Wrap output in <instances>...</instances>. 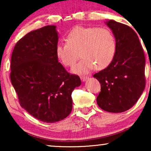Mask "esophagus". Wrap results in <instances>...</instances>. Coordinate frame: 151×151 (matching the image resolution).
<instances>
[{
	"instance_id": "esophagus-1",
	"label": "esophagus",
	"mask_w": 151,
	"mask_h": 151,
	"mask_svg": "<svg viewBox=\"0 0 151 151\" xmlns=\"http://www.w3.org/2000/svg\"><path fill=\"white\" fill-rule=\"evenodd\" d=\"M80 79H81L82 81L84 82L85 80L88 79V77H87V76H80Z\"/></svg>"
}]
</instances>
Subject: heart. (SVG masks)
<instances>
[{
  "mask_svg": "<svg viewBox=\"0 0 151 151\" xmlns=\"http://www.w3.org/2000/svg\"><path fill=\"white\" fill-rule=\"evenodd\" d=\"M82 60L74 68L78 73H86L96 67L106 68L114 59L116 41L113 33L106 28L76 26L68 33L66 42L58 43L57 57L63 65L72 67L80 58Z\"/></svg>",
  "mask_w": 151,
  "mask_h": 151,
  "instance_id": "b5f03b06",
  "label": "heart"
}]
</instances>
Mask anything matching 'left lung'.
<instances>
[{
  "label": "left lung",
  "instance_id": "8db88e82",
  "mask_svg": "<svg viewBox=\"0 0 151 151\" xmlns=\"http://www.w3.org/2000/svg\"><path fill=\"white\" fill-rule=\"evenodd\" d=\"M106 24L115 36L116 53L108 67L93 75L101 84L96 100L104 111L121 113L131 109L144 91L145 55L133 29L112 20Z\"/></svg>",
  "mask_w": 151,
  "mask_h": 151
}]
</instances>
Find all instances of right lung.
<instances>
[{"label": "right lung", "mask_w": 151, "mask_h": 151, "mask_svg": "<svg viewBox=\"0 0 151 151\" xmlns=\"http://www.w3.org/2000/svg\"><path fill=\"white\" fill-rule=\"evenodd\" d=\"M54 25L29 32L16 43L11 58L12 84L22 108L46 123L63 120L72 110L71 93L81 84L58 63Z\"/></svg>", "instance_id": "right-lung-1"}]
</instances>
